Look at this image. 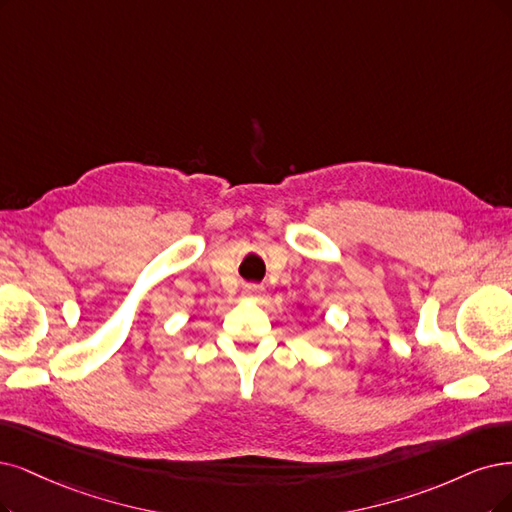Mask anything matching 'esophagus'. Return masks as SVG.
<instances>
[{"instance_id": "esophagus-1", "label": "esophagus", "mask_w": 512, "mask_h": 512, "mask_svg": "<svg viewBox=\"0 0 512 512\" xmlns=\"http://www.w3.org/2000/svg\"><path fill=\"white\" fill-rule=\"evenodd\" d=\"M257 293H259V291H257V287H253V285H246V287H244V291H242V295H244V297H253V295H257Z\"/></svg>"}]
</instances>
